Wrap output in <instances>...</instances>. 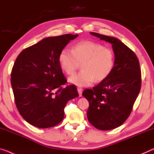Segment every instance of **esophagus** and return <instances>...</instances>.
<instances>
[{
    "label": "esophagus",
    "instance_id": "obj_1",
    "mask_svg": "<svg viewBox=\"0 0 154 154\" xmlns=\"http://www.w3.org/2000/svg\"><path fill=\"white\" fill-rule=\"evenodd\" d=\"M82 91H83V89L82 88H77V91H78V93H79V97H82Z\"/></svg>",
    "mask_w": 154,
    "mask_h": 154
}]
</instances>
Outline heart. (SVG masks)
<instances>
[{
  "label": "heart",
  "instance_id": "b5f03b06",
  "mask_svg": "<svg viewBox=\"0 0 154 154\" xmlns=\"http://www.w3.org/2000/svg\"><path fill=\"white\" fill-rule=\"evenodd\" d=\"M114 52L100 43L82 41L73 45L72 51L63 48L59 54V63L64 72L74 74L82 63V71L69 78L77 86H90L94 80L101 82L109 76L115 65Z\"/></svg>",
  "mask_w": 154,
  "mask_h": 154
}]
</instances>
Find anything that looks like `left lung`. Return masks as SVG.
<instances>
[{
	"label": "left lung",
	"instance_id": "1",
	"mask_svg": "<svg viewBox=\"0 0 154 154\" xmlns=\"http://www.w3.org/2000/svg\"><path fill=\"white\" fill-rule=\"evenodd\" d=\"M90 33L111 43L116 60L106 79L82 93L89 102L87 118L97 129L111 130L121 126L130 116L140 91V67L136 54L118 38Z\"/></svg>",
	"mask_w": 154,
	"mask_h": 154
}]
</instances>
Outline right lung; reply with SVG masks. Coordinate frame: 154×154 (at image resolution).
Returning a JSON list of instances; mask_svg holds the SVG:
<instances>
[{
    "mask_svg": "<svg viewBox=\"0 0 154 154\" xmlns=\"http://www.w3.org/2000/svg\"><path fill=\"white\" fill-rule=\"evenodd\" d=\"M78 34L45 38L18 54L11 73L16 106L25 120L45 128L63 120L68 101L79 95L75 85L63 88L67 80L59 63L61 50Z\"/></svg>",
    "mask_w": 154,
    "mask_h": 154,
    "instance_id": "add662e5",
    "label": "right lung"
}]
</instances>
